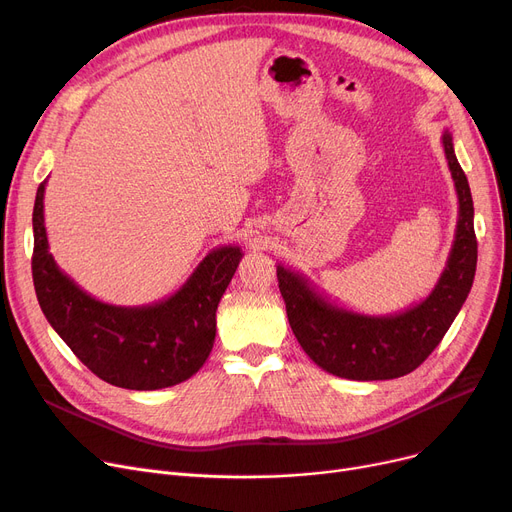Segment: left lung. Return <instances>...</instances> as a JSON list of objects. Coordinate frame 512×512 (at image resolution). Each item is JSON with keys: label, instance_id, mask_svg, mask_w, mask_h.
Here are the masks:
<instances>
[{"label": "left lung", "instance_id": "1", "mask_svg": "<svg viewBox=\"0 0 512 512\" xmlns=\"http://www.w3.org/2000/svg\"><path fill=\"white\" fill-rule=\"evenodd\" d=\"M442 145L459 197V220L444 272L421 303L390 315L357 313L334 303L303 274L278 265L294 336L315 365L338 378L373 382L411 373L432 355L467 301L477 267L473 199L448 130Z\"/></svg>", "mask_w": 512, "mask_h": 512}]
</instances>
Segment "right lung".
Instances as JSON below:
<instances>
[{"label":"right lung","instance_id":"right-lung-1","mask_svg":"<svg viewBox=\"0 0 512 512\" xmlns=\"http://www.w3.org/2000/svg\"><path fill=\"white\" fill-rule=\"evenodd\" d=\"M43 180L33 209V282L51 328L103 382L159 390L195 375L215 340V311L242 259L240 247L213 249L172 297L143 307L101 303L64 274L49 253Z\"/></svg>","mask_w":512,"mask_h":512}]
</instances>
